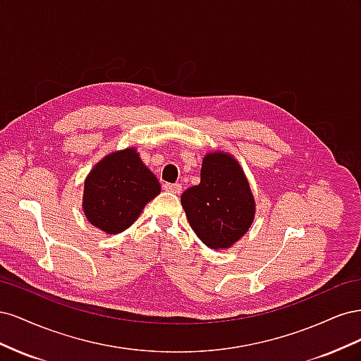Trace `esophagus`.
I'll return each mask as SVG.
<instances>
[{
  "mask_svg": "<svg viewBox=\"0 0 361 361\" xmlns=\"http://www.w3.org/2000/svg\"><path fill=\"white\" fill-rule=\"evenodd\" d=\"M162 188L169 191V192H174V194H180L182 192V185L180 183H162Z\"/></svg>",
  "mask_w": 361,
  "mask_h": 361,
  "instance_id": "obj_1",
  "label": "esophagus"
}]
</instances>
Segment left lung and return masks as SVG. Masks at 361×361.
<instances>
[{
	"label": "left lung",
	"mask_w": 361,
	"mask_h": 361,
	"mask_svg": "<svg viewBox=\"0 0 361 361\" xmlns=\"http://www.w3.org/2000/svg\"><path fill=\"white\" fill-rule=\"evenodd\" d=\"M190 226L211 248L233 245L253 223L255 199L239 164L223 152L203 159L200 183L180 195Z\"/></svg>",
	"instance_id": "left-lung-1"
}]
</instances>
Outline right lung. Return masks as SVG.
<instances>
[{
	"instance_id": "add662e5",
	"label": "right lung",
	"mask_w": 361,
	"mask_h": 361,
	"mask_svg": "<svg viewBox=\"0 0 361 361\" xmlns=\"http://www.w3.org/2000/svg\"><path fill=\"white\" fill-rule=\"evenodd\" d=\"M161 185L135 149L105 157L84 183L82 207L87 220L105 233H120L159 194Z\"/></svg>"
}]
</instances>
